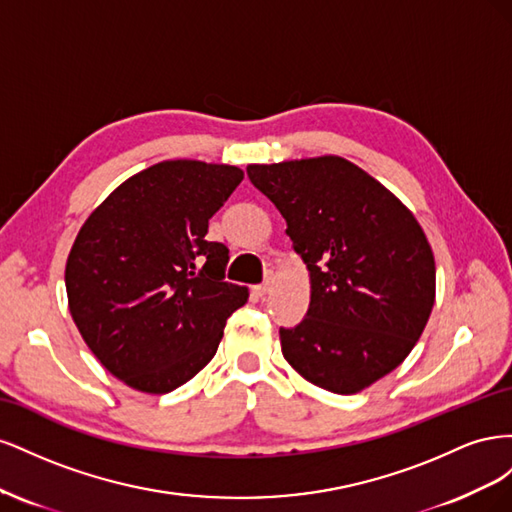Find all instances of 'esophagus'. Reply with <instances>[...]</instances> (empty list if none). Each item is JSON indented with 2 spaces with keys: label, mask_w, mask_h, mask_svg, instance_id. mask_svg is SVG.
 I'll return each mask as SVG.
<instances>
[{
  "label": "esophagus",
  "mask_w": 512,
  "mask_h": 512,
  "mask_svg": "<svg viewBox=\"0 0 512 512\" xmlns=\"http://www.w3.org/2000/svg\"><path fill=\"white\" fill-rule=\"evenodd\" d=\"M273 282H275V275H273V271H269V273L265 275V282L258 284V286H254V292L258 294V297H265V294H269V292H271Z\"/></svg>",
  "instance_id": "1"
}]
</instances>
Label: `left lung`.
I'll list each match as a JSON object with an SVG mask.
<instances>
[{
  "label": "left lung",
  "mask_w": 512,
  "mask_h": 512,
  "mask_svg": "<svg viewBox=\"0 0 512 512\" xmlns=\"http://www.w3.org/2000/svg\"><path fill=\"white\" fill-rule=\"evenodd\" d=\"M247 177L286 220L312 299L282 354L307 382L354 395L404 363L436 301V260L401 200L339 158L250 164Z\"/></svg>",
  "instance_id": "1"
}]
</instances>
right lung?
<instances>
[{"instance_id":"obj_1","label":"right lung","mask_w":512,"mask_h":512,"mask_svg":"<svg viewBox=\"0 0 512 512\" xmlns=\"http://www.w3.org/2000/svg\"><path fill=\"white\" fill-rule=\"evenodd\" d=\"M243 170L166 160L123 181L89 215L66 262L70 314L96 359L136 391L164 395L218 350L247 288L224 282L228 247L209 220Z\"/></svg>"}]
</instances>
